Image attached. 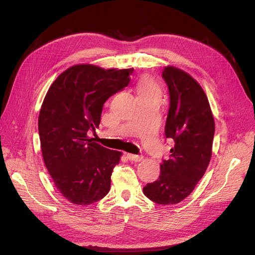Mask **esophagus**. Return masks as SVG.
Returning <instances> with one entry per match:
<instances>
[{
	"instance_id": "esophagus-1",
	"label": "esophagus",
	"mask_w": 255,
	"mask_h": 255,
	"mask_svg": "<svg viewBox=\"0 0 255 255\" xmlns=\"http://www.w3.org/2000/svg\"><path fill=\"white\" fill-rule=\"evenodd\" d=\"M127 158L130 160V161L139 162L143 159V156L142 155H134V154H127Z\"/></svg>"
}]
</instances>
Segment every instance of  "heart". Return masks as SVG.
Here are the masks:
<instances>
[{"instance_id":"1","label":"heart","mask_w":255,"mask_h":255,"mask_svg":"<svg viewBox=\"0 0 255 255\" xmlns=\"http://www.w3.org/2000/svg\"><path fill=\"white\" fill-rule=\"evenodd\" d=\"M155 87L150 83V80H148L146 78L141 79L138 86H137V93L141 94V93H146L150 91H155Z\"/></svg>"}]
</instances>
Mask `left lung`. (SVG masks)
<instances>
[{
  "instance_id": "left-lung-1",
  "label": "left lung",
  "mask_w": 255,
  "mask_h": 255,
  "mask_svg": "<svg viewBox=\"0 0 255 255\" xmlns=\"http://www.w3.org/2000/svg\"><path fill=\"white\" fill-rule=\"evenodd\" d=\"M169 109L165 138L175 141L160 176L143 187V194L158 205H176L188 196L205 175L212 156L215 123L204 90L188 73L165 67Z\"/></svg>"
}]
</instances>
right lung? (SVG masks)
Here are the masks:
<instances>
[{"label": "right lung", "instance_id": "1", "mask_svg": "<svg viewBox=\"0 0 255 255\" xmlns=\"http://www.w3.org/2000/svg\"><path fill=\"white\" fill-rule=\"evenodd\" d=\"M133 69L76 65L52 83L40 110L38 130L45 166L70 203L89 206L111 189L121 152L90 138L100 124L103 104L130 83Z\"/></svg>", "mask_w": 255, "mask_h": 255}]
</instances>
